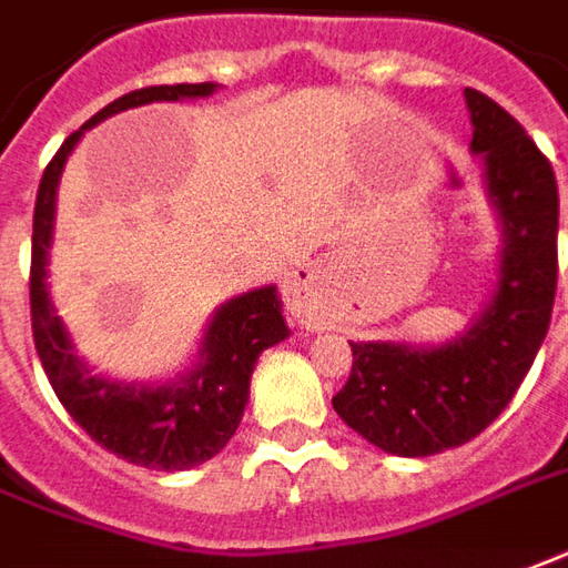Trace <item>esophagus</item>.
I'll use <instances>...</instances> for the list:
<instances>
[{
  "instance_id": "34e87169",
  "label": "esophagus",
  "mask_w": 568,
  "mask_h": 568,
  "mask_svg": "<svg viewBox=\"0 0 568 568\" xmlns=\"http://www.w3.org/2000/svg\"><path fill=\"white\" fill-rule=\"evenodd\" d=\"M284 296H287V306H291V312H296V318H303V315H306V306H308L306 272H300V275H293L291 281H287Z\"/></svg>"
}]
</instances>
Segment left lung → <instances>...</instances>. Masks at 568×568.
Masks as SVG:
<instances>
[{"label":"left lung","mask_w":568,"mask_h":568,"mask_svg":"<svg viewBox=\"0 0 568 568\" xmlns=\"http://www.w3.org/2000/svg\"><path fill=\"white\" fill-rule=\"evenodd\" d=\"M470 148L486 160L488 197L504 225L498 293L455 343H349L352 371L334 410L371 445L429 457L476 439L516 396L541 349L557 296L560 194L550 160L510 113L464 89Z\"/></svg>","instance_id":"8db88e82"}]
</instances>
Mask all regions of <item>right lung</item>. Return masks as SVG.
Returning <instances> with one entry per match:
<instances>
[{"instance_id":"add662e5","label":"right lung","mask_w":568,"mask_h":568,"mask_svg":"<svg viewBox=\"0 0 568 568\" xmlns=\"http://www.w3.org/2000/svg\"><path fill=\"white\" fill-rule=\"evenodd\" d=\"M213 82H175L148 85L111 101L82 129L95 126L111 113L139 108L148 101H179L203 98ZM82 129L70 132L58 148L52 163L42 172L33 210V253H30V322L33 343L54 396L77 424L101 448L123 457L135 467L151 470H187L219 455L244 417L250 398V377L262 349L281 343L291 334L275 287H260L219 308L203 336L201 362L166 386H129V383L92 377L73 355L70 336L54 315L45 291V260L52 246L54 194L58 179L68 163Z\"/></svg>"}]
</instances>
